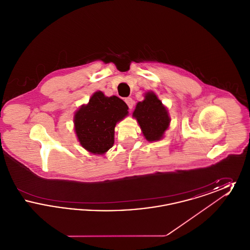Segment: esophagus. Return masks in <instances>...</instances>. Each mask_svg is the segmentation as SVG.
<instances>
[{"instance_id": "obj_1", "label": "esophagus", "mask_w": 250, "mask_h": 250, "mask_svg": "<svg viewBox=\"0 0 250 250\" xmlns=\"http://www.w3.org/2000/svg\"><path fill=\"white\" fill-rule=\"evenodd\" d=\"M125 103L127 104V106H128L129 108H132L133 106H134V100H133L132 98H130V97L125 98Z\"/></svg>"}]
</instances>
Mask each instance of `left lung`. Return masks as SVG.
Here are the masks:
<instances>
[{
	"mask_svg": "<svg viewBox=\"0 0 250 250\" xmlns=\"http://www.w3.org/2000/svg\"><path fill=\"white\" fill-rule=\"evenodd\" d=\"M133 117L137 120L144 138L151 143L164 138L170 123L167 108L153 91L146 92L143 101L137 103Z\"/></svg>",
	"mask_w": 250,
	"mask_h": 250,
	"instance_id": "8db88e82",
	"label": "left lung"
}]
</instances>
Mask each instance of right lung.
I'll list each match as a JSON object with an SVG mask.
<instances>
[{
  "label": "right lung",
  "mask_w": 250,
  "mask_h": 250,
  "mask_svg": "<svg viewBox=\"0 0 250 250\" xmlns=\"http://www.w3.org/2000/svg\"><path fill=\"white\" fill-rule=\"evenodd\" d=\"M127 115L128 107L118 96L95 92L74 115V129L79 143L91 154H106L113 146L117 123Z\"/></svg>",
  "instance_id": "add662e5"
}]
</instances>
